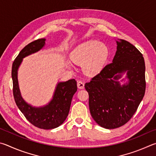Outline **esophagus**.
Instances as JSON below:
<instances>
[{
	"label": "esophagus",
	"instance_id": "obj_1",
	"mask_svg": "<svg viewBox=\"0 0 156 156\" xmlns=\"http://www.w3.org/2000/svg\"><path fill=\"white\" fill-rule=\"evenodd\" d=\"M77 87L80 89H83L84 88V83L82 81H77Z\"/></svg>",
	"mask_w": 156,
	"mask_h": 156
}]
</instances>
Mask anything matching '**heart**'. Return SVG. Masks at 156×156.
I'll return each instance as SVG.
<instances>
[{
    "instance_id": "obj_1",
    "label": "heart",
    "mask_w": 156,
    "mask_h": 156,
    "mask_svg": "<svg viewBox=\"0 0 156 156\" xmlns=\"http://www.w3.org/2000/svg\"><path fill=\"white\" fill-rule=\"evenodd\" d=\"M109 55V49L104 43L98 40H89L79 45L73 51L70 57L73 61L83 63L84 70L95 73L105 64Z\"/></svg>"
}]
</instances>
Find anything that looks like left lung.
<instances>
[{
  "instance_id": "left-lung-1",
  "label": "left lung",
  "mask_w": 156,
  "mask_h": 156,
  "mask_svg": "<svg viewBox=\"0 0 156 156\" xmlns=\"http://www.w3.org/2000/svg\"><path fill=\"white\" fill-rule=\"evenodd\" d=\"M128 70L129 83L121 87L116 73ZM114 78V80H111ZM91 116L106 129L122 126L132 118L146 89L145 64L143 55L129 42L117 41V51L110 63L85 84Z\"/></svg>"
}]
</instances>
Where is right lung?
I'll return each instance as SVG.
<instances>
[{
  "mask_svg": "<svg viewBox=\"0 0 156 156\" xmlns=\"http://www.w3.org/2000/svg\"><path fill=\"white\" fill-rule=\"evenodd\" d=\"M46 39L42 38L34 40L22 49L12 64V76L13 81V94L15 102L27 121L35 127L43 129H51L62 125L67 118L69 112L71 101L77 90L75 79L57 84L53 100L48 105L43 108H33L27 104L22 98L18 83V68L23 58L35 53L42 48Z\"/></svg>",
  "mask_w": 156,
  "mask_h": 156,
  "instance_id": "add662e5",
  "label": "right lung"
}]
</instances>
